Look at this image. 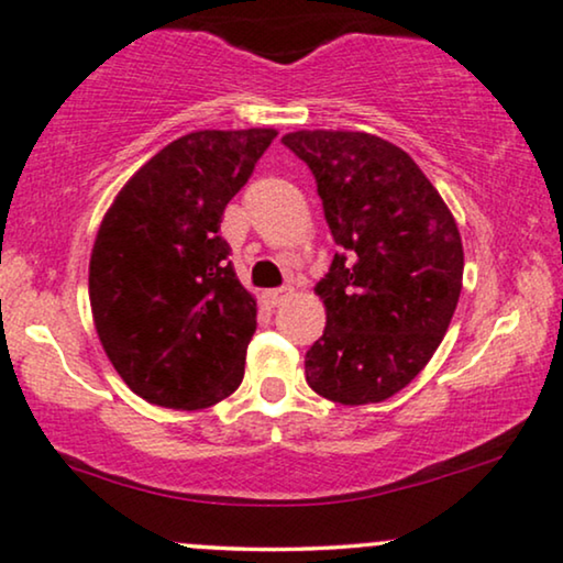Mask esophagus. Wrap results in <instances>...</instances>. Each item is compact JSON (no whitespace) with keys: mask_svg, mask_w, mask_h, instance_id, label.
Returning a JSON list of instances; mask_svg holds the SVG:
<instances>
[{"mask_svg":"<svg viewBox=\"0 0 563 563\" xmlns=\"http://www.w3.org/2000/svg\"><path fill=\"white\" fill-rule=\"evenodd\" d=\"M289 297H291V287H279V289L264 291V302L268 305V308H276V305L287 302Z\"/></svg>","mask_w":563,"mask_h":563,"instance_id":"obj_1","label":"esophagus"}]
</instances>
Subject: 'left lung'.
Returning <instances> with one entry per match:
<instances>
[{
    "label": "left lung",
    "instance_id": "8db88e82",
    "mask_svg": "<svg viewBox=\"0 0 563 563\" xmlns=\"http://www.w3.org/2000/svg\"><path fill=\"white\" fill-rule=\"evenodd\" d=\"M339 245L316 291L325 331L305 379L333 404L396 396L427 367L457 308L463 243L442 196L396 144L364 131H295Z\"/></svg>",
    "mask_w": 563,
    "mask_h": 563
}]
</instances>
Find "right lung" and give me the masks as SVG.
<instances>
[{
	"label": "right lung",
	"mask_w": 563,
	"mask_h": 563,
	"mask_svg": "<svg viewBox=\"0 0 563 563\" xmlns=\"http://www.w3.org/2000/svg\"><path fill=\"white\" fill-rule=\"evenodd\" d=\"M274 136L240 129L175 139L103 217L90 258L95 328L123 383L150 404L196 411L243 383L255 299L219 224Z\"/></svg>",
	"instance_id": "add662e5"
}]
</instances>
